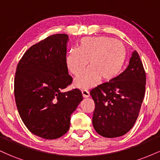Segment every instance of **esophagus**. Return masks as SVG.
Returning a JSON list of instances; mask_svg holds the SVG:
<instances>
[{
	"label": "esophagus",
	"instance_id": "obj_1",
	"mask_svg": "<svg viewBox=\"0 0 160 160\" xmlns=\"http://www.w3.org/2000/svg\"><path fill=\"white\" fill-rule=\"evenodd\" d=\"M82 96H83V98H88V97H89V91L86 90V89H82Z\"/></svg>",
	"mask_w": 160,
	"mask_h": 160
}]
</instances>
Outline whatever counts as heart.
Masks as SVG:
<instances>
[{"mask_svg": "<svg viewBox=\"0 0 160 160\" xmlns=\"http://www.w3.org/2000/svg\"><path fill=\"white\" fill-rule=\"evenodd\" d=\"M127 58L126 46L121 41L109 37H85L79 42L78 49L71 48L66 57V65L70 72L78 75L74 86L89 89L102 81L109 82L122 71Z\"/></svg>", "mask_w": 160, "mask_h": 160, "instance_id": "1", "label": "heart"}]
</instances>
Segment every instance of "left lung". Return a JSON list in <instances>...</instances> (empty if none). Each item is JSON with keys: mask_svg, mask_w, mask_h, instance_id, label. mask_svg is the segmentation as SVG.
<instances>
[{"mask_svg": "<svg viewBox=\"0 0 160 160\" xmlns=\"http://www.w3.org/2000/svg\"><path fill=\"white\" fill-rule=\"evenodd\" d=\"M145 85L144 66L135 50L123 72L90 91L95 104L92 125L96 132L105 138H117L127 133L138 117Z\"/></svg>", "mask_w": 160, "mask_h": 160, "instance_id": "1", "label": "left lung"}]
</instances>
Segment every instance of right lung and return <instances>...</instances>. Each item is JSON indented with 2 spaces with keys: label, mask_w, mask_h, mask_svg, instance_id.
Segmentation results:
<instances>
[{
  "label": "right lung",
  "mask_w": 160,
  "mask_h": 160,
  "mask_svg": "<svg viewBox=\"0 0 160 160\" xmlns=\"http://www.w3.org/2000/svg\"><path fill=\"white\" fill-rule=\"evenodd\" d=\"M68 36L56 34L31 47L21 58L14 79L16 104L32 134L56 139L68 131L71 115L82 100L80 90L62 92L71 84L66 53Z\"/></svg>",
  "instance_id": "1"
}]
</instances>
